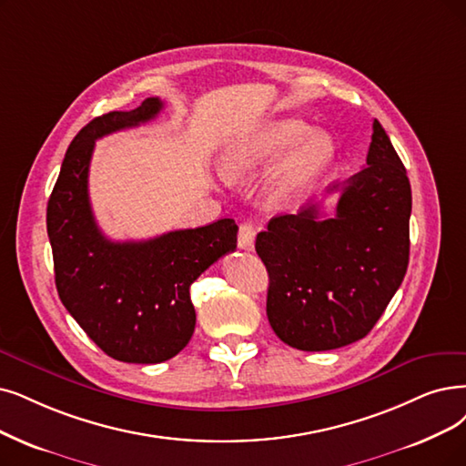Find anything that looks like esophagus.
Masks as SVG:
<instances>
[{"mask_svg": "<svg viewBox=\"0 0 466 466\" xmlns=\"http://www.w3.org/2000/svg\"><path fill=\"white\" fill-rule=\"evenodd\" d=\"M254 240H256V228L252 223H243V226L238 228V237H237V243L243 250H254Z\"/></svg>", "mask_w": 466, "mask_h": 466, "instance_id": "34e87169", "label": "esophagus"}]
</instances>
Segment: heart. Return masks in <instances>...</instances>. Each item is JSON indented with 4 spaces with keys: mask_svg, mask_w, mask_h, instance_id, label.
<instances>
[{
    "mask_svg": "<svg viewBox=\"0 0 466 466\" xmlns=\"http://www.w3.org/2000/svg\"><path fill=\"white\" fill-rule=\"evenodd\" d=\"M292 144L269 177L268 195L275 204H298L315 189L337 155L332 137L327 132L309 134V124L300 118L275 120L240 136L223 151L219 170L233 183L248 179Z\"/></svg>",
    "mask_w": 466,
    "mask_h": 466,
    "instance_id": "obj_1",
    "label": "heart"
}]
</instances>
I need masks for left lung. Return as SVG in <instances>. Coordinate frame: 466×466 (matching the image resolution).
<instances>
[{
  "instance_id": "8db88e82",
  "label": "left lung",
  "mask_w": 466,
  "mask_h": 466,
  "mask_svg": "<svg viewBox=\"0 0 466 466\" xmlns=\"http://www.w3.org/2000/svg\"><path fill=\"white\" fill-rule=\"evenodd\" d=\"M330 191L340 193L334 216L309 207L271 218L256 237L269 275V325L285 344L304 351L367 337L409 264L411 185L379 120L365 168Z\"/></svg>"
}]
</instances>
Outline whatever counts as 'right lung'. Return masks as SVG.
I'll list each match as a JSON object with an SVG mask.
<instances>
[{
  "instance_id": "right-lung-1",
  "label": "right lung",
  "mask_w": 466,
  "mask_h": 466,
  "mask_svg": "<svg viewBox=\"0 0 466 466\" xmlns=\"http://www.w3.org/2000/svg\"><path fill=\"white\" fill-rule=\"evenodd\" d=\"M162 106L148 97L134 110H115L84 126L47 202L61 302L106 356L124 363H162L189 344L197 321L189 287L237 248L231 218L126 243L106 238L93 218L87 176L96 141L153 120Z\"/></svg>"
}]
</instances>
